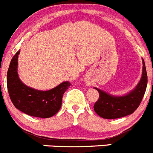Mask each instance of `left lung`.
I'll return each mask as SVG.
<instances>
[{
    "mask_svg": "<svg viewBox=\"0 0 153 153\" xmlns=\"http://www.w3.org/2000/svg\"><path fill=\"white\" fill-rule=\"evenodd\" d=\"M143 74L135 88L124 96H113L94 88L99 93V98L94 105L95 113L104 119H118L133 113L143 99L147 85V74L143 60Z\"/></svg>",
    "mask_w": 153,
    "mask_h": 153,
    "instance_id": "1",
    "label": "left lung"
}]
</instances>
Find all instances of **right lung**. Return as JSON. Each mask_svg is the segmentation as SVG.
Instances as JSON below:
<instances>
[{
    "label": "right lung",
    "instance_id": "right-lung-1",
    "mask_svg": "<svg viewBox=\"0 0 153 153\" xmlns=\"http://www.w3.org/2000/svg\"><path fill=\"white\" fill-rule=\"evenodd\" d=\"M16 53L7 71V85L9 95L16 108L25 114L39 118L52 117L62 107V97L71 85L63 82L49 91H40L25 85L18 76V56Z\"/></svg>",
    "mask_w": 153,
    "mask_h": 153
}]
</instances>
